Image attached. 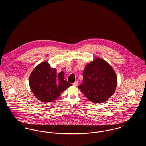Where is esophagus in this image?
<instances>
[{
  "label": "esophagus",
  "mask_w": 146,
  "mask_h": 146,
  "mask_svg": "<svg viewBox=\"0 0 146 146\" xmlns=\"http://www.w3.org/2000/svg\"><path fill=\"white\" fill-rule=\"evenodd\" d=\"M78 84V81H76L73 84V85L74 86H77Z\"/></svg>",
  "instance_id": "34e87169"
}]
</instances>
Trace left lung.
Returning a JSON list of instances; mask_svg holds the SVG:
<instances>
[{
  "instance_id": "8db88e82",
  "label": "left lung",
  "mask_w": 146,
  "mask_h": 146,
  "mask_svg": "<svg viewBox=\"0 0 146 146\" xmlns=\"http://www.w3.org/2000/svg\"><path fill=\"white\" fill-rule=\"evenodd\" d=\"M83 83L78 88L92 103H103L111 97L118 84L117 76L111 66L96 57L85 65Z\"/></svg>"
}]
</instances>
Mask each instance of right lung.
I'll list each match as a JSON object with an SVG mask.
<instances>
[{
    "mask_svg": "<svg viewBox=\"0 0 146 146\" xmlns=\"http://www.w3.org/2000/svg\"><path fill=\"white\" fill-rule=\"evenodd\" d=\"M47 61L38 64L29 78L31 90L37 99L43 102H51L63 91L72 85L64 80V72L57 75L56 69L51 68Z\"/></svg>",
    "mask_w": 146,
    "mask_h": 146,
    "instance_id": "right-lung-1",
    "label": "right lung"
}]
</instances>
